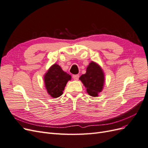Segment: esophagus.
<instances>
[{
    "instance_id": "1",
    "label": "esophagus",
    "mask_w": 148,
    "mask_h": 148,
    "mask_svg": "<svg viewBox=\"0 0 148 148\" xmlns=\"http://www.w3.org/2000/svg\"><path fill=\"white\" fill-rule=\"evenodd\" d=\"M79 77V75H73V78L75 79V80H78V78Z\"/></svg>"
}]
</instances>
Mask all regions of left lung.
<instances>
[{
    "instance_id": "left-lung-1",
    "label": "left lung",
    "mask_w": 148,
    "mask_h": 148,
    "mask_svg": "<svg viewBox=\"0 0 148 148\" xmlns=\"http://www.w3.org/2000/svg\"><path fill=\"white\" fill-rule=\"evenodd\" d=\"M87 92L92 97L98 96L102 90L104 83V75L101 67L96 63L91 62L86 69V73L79 78Z\"/></svg>"
}]
</instances>
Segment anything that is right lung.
Segmentation results:
<instances>
[{
  "label": "right lung",
  "mask_w": 148,
  "mask_h": 148,
  "mask_svg": "<svg viewBox=\"0 0 148 148\" xmlns=\"http://www.w3.org/2000/svg\"><path fill=\"white\" fill-rule=\"evenodd\" d=\"M71 76L62 70L57 64L53 65L44 76V83L47 92L52 97H58L63 91Z\"/></svg>",
  "instance_id": "1"
}]
</instances>
